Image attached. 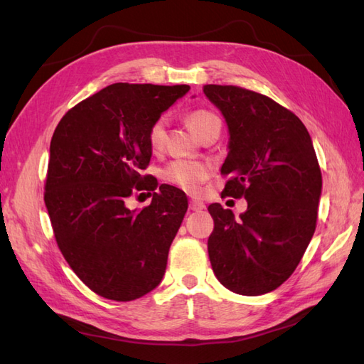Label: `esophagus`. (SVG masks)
Listing matches in <instances>:
<instances>
[{"mask_svg": "<svg viewBox=\"0 0 364 364\" xmlns=\"http://www.w3.org/2000/svg\"><path fill=\"white\" fill-rule=\"evenodd\" d=\"M203 208H205V205L202 202H199V200H191L190 202V209H191V211H202Z\"/></svg>", "mask_w": 364, "mask_h": 364, "instance_id": "34e87169", "label": "esophagus"}]
</instances>
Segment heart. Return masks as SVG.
<instances>
[{
    "instance_id": "obj_1",
    "label": "heart",
    "mask_w": 364,
    "mask_h": 364,
    "mask_svg": "<svg viewBox=\"0 0 364 364\" xmlns=\"http://www.w3.org/2000/svg\"><path fill=\"white\" fill-rule=\"evenodd\" d=\"M188 126L197 136H200L208 129L214 126H222L220 118L206 111V109H194L188 115H186ZM165 136H167V117L161 115L158 117L149 127L147 132V141L151 150H161L165 144ZM211 174V167L205 162L199 161H185L178 159L170 162L167 167L162 170V179L178 186L188 194L200 193L203 182Z\"/></svg>"
}]
</instances>
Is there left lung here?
Returning <instances> with one entry per match:
<instances>
[{
	"instance_id": "obj_1",
	"label": "left lung",
	"mask_w": 364,
	"mask_h": 364,
	"mask_svg": "<svg viewBox=\"0 0 364 364\" xmlns=\"http://www.w3.org/2000/svg\"><path fill=\"white\" fill-rule=\"evenodd\" d=\"M203 92L229 129L223 193L247 200L240 218L220 203L208 206L209 261L228 290L269 293L291 277L316 230L322 173L311 136L267 95L232 85H205Z\"/></svg>"
}]
</instances>
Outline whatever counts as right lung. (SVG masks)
<instances>
[{"instance_id": "add662e5", "label": "right lung", "mask_w": 364, "mask_h": 364, "mask_svg": "<svg viewBox=\"0 0 364 364\" xmlns=\"http://www.w3.org/2000/svg\"><path fill=\"white\" fill-rule=\"evenodd\" d=\"M190 91L188 85L114 83L62 117L50 144L46 200L56 243L85 285L127 302L156 289L188 200L161 185L139 211L126 206L150 174V124ZM150 194V193H149Z\"/></svg>"}]
</instances>
